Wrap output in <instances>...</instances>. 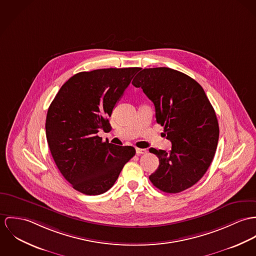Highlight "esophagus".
I'll return each instance as SVG.
<instances>
[{"label": "esophagus", "instance_id": "1", "mask_svg": "<svg viewBox=\"0 0 256 256\" xmlns=\"http://www.w3.org/2000/svg\"><path fill=\"white\" fill-rule=\"evenodd\" d=\"M136 154L138 155H142V154H145L147 153V150L146 149H142V148H136Z\"/></svg>", "mask_w": 256, "mask_h": 256}]
</instances>
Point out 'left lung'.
<instances>
[{"instance_id": "8db88e82", "label": "left lung", "mask_w": 256, "mask_h": 256, "mask_svg": "<svg viewBox=\"0 0 256 256\" xmlns=\"http://www.w3.org/2000/svg\"><path fill=\"white\" fill-rule=\"evenodd\" d=\"M132 86L153 102L156 120L172 142L170 152L149 149L159 158L149 180L167 194L188 190L204 176L217 149L219 124L210 101L198 82L170 68H144Z\"/></svg>"}]
</instances>
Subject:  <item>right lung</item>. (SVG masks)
<instances>
[{
  "label": "right lung",
  "mask_w": 256,
  "mask_h": 256,
  "mask_svg": "<svg viewBox=\"0 0 256 256\" xmlns=\"http://www.w3.org/2000/svg\"><path fill=\"white\" fill-rule=\"evenodd\" d=\"M140 68H101L72 76L51 103L46 136L52 157L64 178L78 192L98 196L109 190L132 146L102 142L98 132L111 130L109 116Z\"/></svg>",
  "instance_id": "1"
}]
</instances>
